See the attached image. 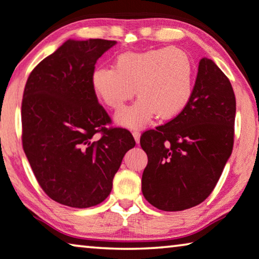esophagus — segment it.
<instances>
[{"mask_svg": "<svg viewBox=\"0 0 259 259\" xmlns=\"http://www.w3.org/2000/svg\"><path fill=\"white\" fill-rule=\"evenodd\" d=\"M133 136L135 138V141H136V143H140V137H141V133L140 130H134L133 131Z\"/></svg>", "mask_w": 259, "mask_h": 259, "instance_id": "34e87169", "label": "esophagus"}]
</instances>
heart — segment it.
Returning <instances> with one entry per match:
<instances>
[{"mask_svg":"<svg viewBox=\"0 0 259 259\" xmlns=\"http://www.w3.org/2000/svg\"><path fill=\"white\" fill-rule=\"evenodd\" d=\"M194 65L182 49L174 47L121 54L114 67H98L92 74L96 96L108 108L119 110L135 95L140 98L116 115L117 124L136 128L154 116L176 117L194 94Z\"/></svg>","mask_w":259,"mask_h":259,"instance_id":"1","label":"heart"}]
</instances>
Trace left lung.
I'll return each mask as SVG.
<instances>
[{"mask_svg":"<svg viewBox=\"0 0 259 259\" xmlns=\"http://www.w3.org/2000/svg\"><path fill=\"white\" fill-rule=\"evenodd\" d=\"M235 115L230 81L212 60L203 57L187 108L141 136L148 156L142 175L144 198L163 211L202 203L216 187L232 152Z\"/></svg>","mask_w":259,"mask_h":259,"instance_id":"left-lung-1","label":"left lung"}]
</instances>
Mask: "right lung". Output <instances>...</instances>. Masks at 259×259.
<instances>
[{
	"instance_id": "1",
	"label": "right lung",
	"mask_w": 259,
	"mask_h": 259,
	"mask_svg": "<svg viewBox=\"0 0 259 259\" xmlns=\"http://www.w3.org/2000/svg\"><path fill=\"white\" fill-rule=\"evenodd\" d=\"M116 43L68 39L36 65L25 84V156L43 191L63 205L82 209L103 202L125 152L136 144L126 129L105 128L110 117L92 87L97 60Z\"/></svg>"
}]
</instances>
